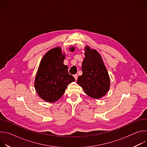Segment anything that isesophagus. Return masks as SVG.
<instances>
[{
	"label": "esophagus",
	"instance_id": "34e87169",
	"mask_svg": "<svg viewBox=\"0 0 147 147\" xmlns=\"http://www.w3.org/2000/svg\"><path fill=\"white\" fill-rule=\"evenodd\" d=\"M74 77L75 80H77V78H78V76H77V74H75V75H74Z\"/></svg>",
	"mask_w": 147,
	"mask_h": 147
}]
</instances>
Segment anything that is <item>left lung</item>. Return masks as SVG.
<instances>
[{"label": "left lung", "instance_id": "left-lung-1", "mask_svg": "<svg viewBox=\"0 0 147 147\" xmlns=\"http://www.w3.org/2000/svg\"><path fill=\"white\" fill-rule=\"evenodd\" d=\"M82 74L77 81L86 94L94 99L105 95L110 89V77L100 55L89 46L85 47L82 63Z\"/></svg>", "mask_w": 147, "mask_h": 147}]
</instances>
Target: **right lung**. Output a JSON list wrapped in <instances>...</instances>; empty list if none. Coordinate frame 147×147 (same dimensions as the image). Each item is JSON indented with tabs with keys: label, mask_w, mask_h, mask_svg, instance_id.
Masks as SVG:
<instances>
[{
	"label": "right lung",
	"mask_w": 147,
	"mask_h": 147,
	"mask_svg": "<svg viewBox=\"0 0 147 147\" xmlns=\"http://www.w3.org/2000/svg\"><path fill=\"white\" fill-rule=\"evenodd\" d=\"M70 52L75 47L69 48ZM66 55L60 47L49 50L41 59L34 81V87L38 96L44 100L55 102L64 94L69 84L75 81L69 74L68 67L63 61Z\"/></svg>",
	"instance_id": "right-lung-1"
}]
</instances>
